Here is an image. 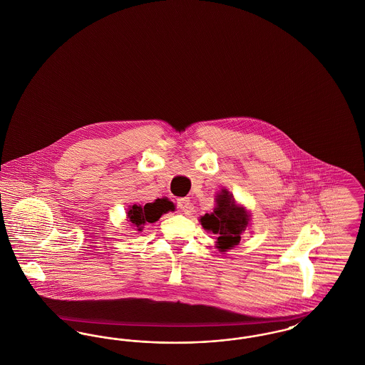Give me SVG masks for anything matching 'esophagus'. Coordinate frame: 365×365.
<instances>
[{"label":"esophagus","instance_id":"1","mask_svg":"<svg viewBox=\"0 0 365 365\" xmlns=\"http://www.w3.org/2000/svg\"><path fill=\"white\" fill-rule=\"evenodd\" d=\"M176 204H178V207H179V208L182 209V212H185V213H187V212L191 209L190 198H189V197L178 198Z\"/></svg>","mask_w":365,"mask_h":365}]
</instances>
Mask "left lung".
<instances>
[{
  "label": "left lung",
  "instance_id": "obj_1",
  "mask_svg": "<svg viewBox=\"0 0 365 365\" xmlns=\"http://www.w3.org/2000/svg\"><path fill=\"white\" fill-rule=\"evenodd\" d=\"M217 207L213 212L201 217V225L217 235V247L222 252L231 249L241 241V234L249 222V215L243 208L237 207L232 195L222 190L216 197Z\"/></svg>",
  "mask_w": 365,
  "mask_h": 365
}]
</instances>
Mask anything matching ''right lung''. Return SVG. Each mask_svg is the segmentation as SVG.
<instances>
[{
    "mask_svg": "<svg viewBox=\"0 0 365 365\" xmlns=\"http://www.w3.org/2000/svg\"><path fill=\"white\" fill-rule=\"evenodd\" d=\"M174 204L171 201H168L167 198H163V200H156L155 202L146 204L145 207L133 205L127 213H128L130 222L138 231H142V228L146 223H155L161 217L163 213H167L168 210H174Z\"/></svg>",
    "mask_w": 365,
    "mask_h": 365,
    "instance_id": "add662e5",
    "label": "right lung"
}]
</instances>
